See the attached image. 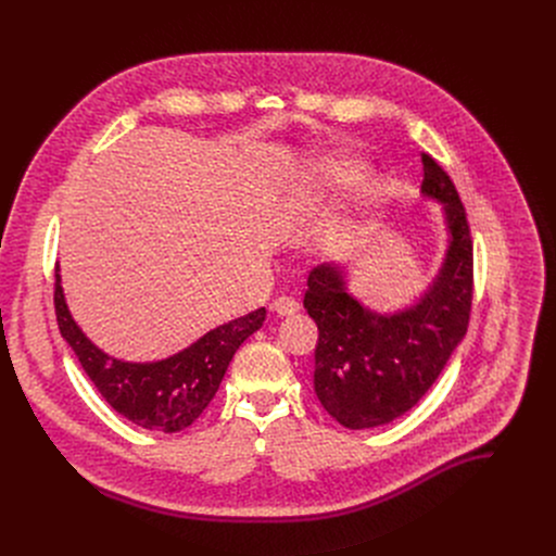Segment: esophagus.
Returning a JSON list of instances; mask_svg holds the SVG:
<instances>
[{"label":"esophagus","instance_id":"esophagus-1","mask_svg":"<svg viewBox=\"0 0 556 556\" xmlns=\"http://www.w3.org/2000/svg\"><path fill=\"white\" fill-rule=\"evenodd\" d=\"M270 307H273V312H277L279 316H288V314L299 312V301L292 299V296H277Z\"/></svg>","mask_w":556,"mask_h":556}]
</instances>
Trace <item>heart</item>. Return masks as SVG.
<instances>
[{"instance_id":"1","label":"heart","mask_w":556,"mask_h":556,"mask_svg":"<svg viewBox=\"0 0 556 556\" xmlns=\"http://www.w3.org/2000/svg\"><path fill=\"white\" fill-rule=\"evenodd\" d=\"M363 176V167L354 161H328L316 165L292 191V208L296 213L319 211L337 191L350 187ZM345 237V235H343Z\"/></svg>"}]
</instances>
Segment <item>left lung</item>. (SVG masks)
<instances>
[{"instance_id": "1", "label": "left lung", "mask_w": 556, "mask_h": 556, "mask_svg": "<svg viewBox=\"0 0 556 556\" xmlns=\"http://www.w3.org/2000/svg\"><path fill=\"white\" fill-rule=\"evenodd\" d=\"M422 193L444 204L448 249L425 296L395 314L361 305L337 264L312 268L303 307L319 328L314 391L348 429L387 425L407 414L438 380L464 339L472 301V240L448 174L422 153Z\"/></svg>"}]
</instances>
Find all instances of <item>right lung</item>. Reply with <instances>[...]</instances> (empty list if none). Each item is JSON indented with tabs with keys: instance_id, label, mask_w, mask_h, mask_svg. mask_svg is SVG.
I'll return each mask as SVG.
<instances>
[{
	"instance_id": "1",
	"label": "right lung",
	"mask_w": 556,
	"mask_h": 556,
	"mask_svg": "<svg viewBox=\"0 0 556 556\" xmlns=\"http://www.w3.org/2000/svg\"><path fill=\"white\" fill-rule=\"evenodd\" d=\"M54 312L61 337L110 407L142 429L163 433L182 431L200 418L219 389L235 352L266 319V309L260 307L211 330L165 361L125 363L101 352L74 324L59 268L54 270Z\"/></svg>"
}]
</instances>
